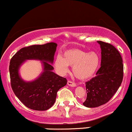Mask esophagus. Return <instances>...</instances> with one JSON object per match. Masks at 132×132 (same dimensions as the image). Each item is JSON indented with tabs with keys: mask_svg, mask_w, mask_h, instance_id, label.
I'll return each mask as SVG.
<instances>
[{
	"mask_svg": "<svg viewBox=\"0 0 132 132\" xmlns=\"http://www.w3.org/2000/svg\"><path fill=\"white\" fill-rule=\"evenodd\" d=\"M67 84H68V86H71V87H76V84L75 82H73L70 81V80H69V81L67 82Z\"/></svg>",
	"mask_w": 132,
	"mask_h": 132,
	"instance_id": "34e87169",
	"label": "esophagus"
}]
</instances>
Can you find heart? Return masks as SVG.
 I'll use <instances>...</instances> for the list:
<instances>
[{
    "instance_id": "1",
    "label": "heart",
    "mask_w": 132,
    "mask_h": 132,
    "mask_svg": "<svg viewBox=\"0 0 132 132\" xmlns=\"http://www.w3.org/2000/svg\"><path fill=\"white\" fill-rule=\"evenodd\" d=\"M100 57L95 52H87L79 49H72L56 56L54 66L58 73L65 74L69 65L72 66V72L79 79H86L94 74L100 65Z\"/></svg>"
}]
</instances>
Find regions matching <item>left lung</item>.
<instances>
[{"label": "left lung", "mask_w": 132, "mask_h": 132, "mask_svg": "<svg viewBox=\"0 0 132 132\" xmlns=\"http://www.w3.org/2000/svg\"><path fill=\"white\" fill-rule=\"evenodd\" d=\"M101 49V67L96 76L86 82L87 97L83 105L96 108L108 102L123 80L122 58L114 46L97 41Z\"/></svg>", "instance_id": "1"}]
</instances>
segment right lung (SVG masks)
I'll return each instance as SVG.
<instances>
[{
    "instance_id": "obj_1",
    "label": "right lung",
    "mask_w": 132,
    "mask_h": 132,
    "mask_svg": "<svg viewBox=\"0 0 132 132\" xmlns=\"http://www.w3.org/2000/svg\"><path fill=\"white\" fill-rule=\"evenodd\" d=\"M57 44L35 45L19 50L11 59L9 73L11 85L18 98L26 107L37 111H45L54 104L58 90L67 84L66 78L52 70ZM27 60L42 61L44 71L35 81L26 82L21 79L19 69Z\"/></svg>"
}]
</instances>
